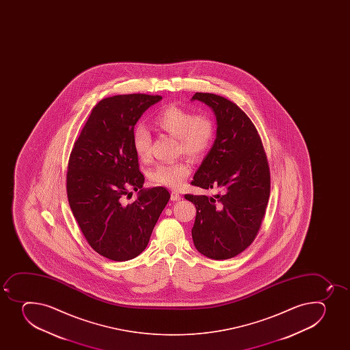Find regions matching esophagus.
Instances as JSON below:
<instances>
[{"label": "esophagus", "mask_w": 350, "mask_h": 350, "mask_svg": "<svg viewBox=\"0 0 350 350\" xmlns=\"http://www.w3.org/2000/svg\"><path fill=\"white\" fill-rule=\"evenodd\" d=\"M181 196L178 191H172L171 193V201L176 202V201H180Z\"/></svg>", "instance_id": "obj_1"}]
</instances>
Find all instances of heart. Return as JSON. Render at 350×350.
Masks as SVG:
<instances>
[{"label":"heart","mask_w":350,"mask_h":350,"mask_svg":"<svg viewBox=\"0 0 350 350\" xmlns=\"http://www.w3.org/2000/svg\"><path fill=\"white\" fill-rule=\"evenodd\" d=\"M152 124L157 130L176 137L178 140L177 152L185 154L191 159H201L211 148L215 142V123L208 114H194L187 108L169 105L155 115ZM150 133L139 125L132 133V145L140 159L150 156ZM191 167L185 159L176 162L159 163L150 172V180L164 187L178 189L185 184L191 174Z\"/></svg>","instance_id":"obj_1"}]
</instances>
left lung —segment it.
Here are the masks:
<instances>
[{"label": "left lung", "instance_id": "8db88e82", "mask_svg": "<svg viewBox=\"0 0 350 350\" xmlns=\"http://www.w3.org/2000/svg\"><path fill=\"white\" fill-rule=\"evenodd\" d=\"M215 111L217 137L194 174L193 186L218 188L215 198L185 195L196 206L191 237L198 252L226 260L243 252L256 239L270 194V171L259 133L232 101L196 92Z\"/></svg>", "mask_w": 350, "mask_h": 350}]
</instances>
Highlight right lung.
<instances>
[{"label": "right lung", "instance_id": "obj_1", "mask_svg": "<svg viewBox=\"0 0 350 350\" xmlns=\"http://www.w3.org/2000/svg\"><path fill=\"white\" fill-rule=\"evenodd\" d=\"M161 96L105 98L91 111L70 152L68 203L91 247L113 261L131 260L146 249L170 200L164 187L142 188L132 133L139 118ZM131 190L139 198L130 204Z\"/></svg>", "mask_w": 350, "mask_h": 350}]
</instances>
